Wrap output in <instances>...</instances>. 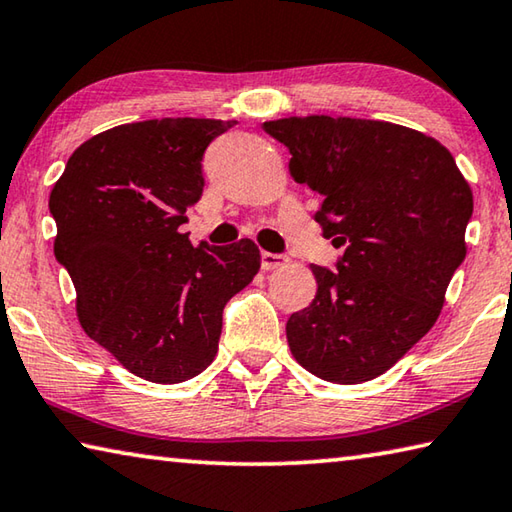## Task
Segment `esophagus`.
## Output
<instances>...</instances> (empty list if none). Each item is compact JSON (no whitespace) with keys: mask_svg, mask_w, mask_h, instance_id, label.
Here are the masks:
<instances>
[{"mask_svg":"<svg viewBox=\"0 0 512 512\" xmlns=\"http://www.w3.org/2000/svg\"><path fill=\"white\" fill-rule=\"evenodd\" d=\"M289 262L287 255L280 253H262V268L264 271H273V268H280Z\"/></svg>","mask_w":512,"mask_h":512,"instance_id":"esophagus-1","label":"esophagus"}]
</instances>
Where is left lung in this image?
I'll use <instances>...</instances> for the list:
<instances>
[{
	"instance_id": "1",
	"label": "left lung",
	"mask_w": 512,
	"mask_h": 512,
	"mask_svg": "<svg viewBox=\"0 0 512 512\" xmlns=\"http://www.w3.org/2000/svg\"><path fill=\"white\" fill-rule=\"evenodd\" d=\"M264 131L291 153L289 171L323 196L314 219L336 271L311 264V305L287 320L291 354L334 384L393 368L445 305L465 259L472 189L443 144L391 121L287 117Z\"/></svg>"
}]
</instances>
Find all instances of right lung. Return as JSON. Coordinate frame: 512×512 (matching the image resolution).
<instances>
[{
	"label": "right lung",
	"mask_w": 512,
	"mask_h": 512,
	"mask_svg": "<svg viewBox=\"0 0 512 512\" xmlns=\"http://www.w3.org/2000/svg\"><path fill=\"white\" fill-rule=\"evenodd\" d=\"M235 126L149 119L90 137L51 189L54 255L90 339L133 375L180 384L216 357L223 307L253 282L255 241L192 246L178 228L203 194V153Z\"/></svg>",
	"instance_id": "1"
}]
</instances>
